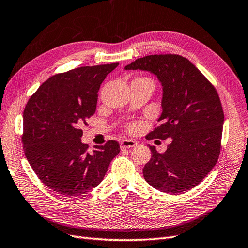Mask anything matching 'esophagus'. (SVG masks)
<instances>
[{
  "instance_id": "esophagus-1",
  "label": "esophagus",
  "mask_w": 248,
  "mask_h": 248,
  "mask_svg": "<svg viewBox=\"0 0 248 248\" xmlns=\"http://www.w3.org/2000/svg\"><path fill=\"white\" fill-rule=\"evenodd\" d=\"M135 145H137V142H135V141L133 140H124L120 142V147L123 148H131V147H134Z\"/></svg>"
}]
</instances>
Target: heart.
I'll return each mask as SVG.
<instances>
[{"mask_svg":"<svg viewBox=\"0 0 248 248\" xmlns=\"http://www.w3.org/2000/svg\"><path fill=\"white\" fill-rule=\"evenodd\" d=\"M140 80H150V79H147V78H141ZM137 128H138V124H132V125L130 126V130H131V131H135Z\"/></svg>","mask_w":248,"mask_h":248,"instance_id":"obj_1","label":"heart"}]
</instances>
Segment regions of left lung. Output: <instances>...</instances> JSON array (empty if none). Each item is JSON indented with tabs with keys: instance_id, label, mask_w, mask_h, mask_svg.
Instances as JSON below:
<instances>
[{
	"instance_id": "1",
	"label": "left lung",
	"mask_w": 248,
	"mask_h": 248,
	"mask_svg": "<svg viewBox=\"0 0 248 248\" xmlns=\"http://www.w3.org/2000/svg\"><path fill=\"white\" fill-rule=\"evenodd\" d=\"M124 69H140L158 78L162 86L161 123L146 139L171 138L165 153L150 146L143 168L151 186L166 193L188 191L206 178L220 154L224 115L216 89L188 59L180 55H150Z\"/></svg>"
}]
</instances>
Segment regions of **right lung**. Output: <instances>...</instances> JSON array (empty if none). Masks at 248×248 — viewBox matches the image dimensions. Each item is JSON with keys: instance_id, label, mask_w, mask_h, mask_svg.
I'll use <instances>...</instances> for the list:
<instances>
[{"instance_id": "add662e5", "label": "right lung", "mask_w": 248, "mask_h": 248, "mask_svg": "<svg viewBox=\"0 0 248 248\" xmlns=\"http://www.w3.org/2000/svg\"><path fill=\"white\" fill-rule=\"evenodd\" d=\"M117 65L83 66L55 75L26 105V158L39 180L60 195L79 196L95 188L120 152L118 142L109 140L89 153L80 129L94 114L101 84Z\"/></svg>"}]
</instances>
